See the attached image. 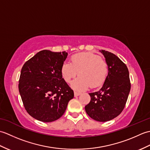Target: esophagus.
Segmentation results:
<instances>
[{"mask_svg": "<svg viewBox=\"0 0 150 150\" xmlns=\"http://www.w3.org/2000/svg\"><path fill=\"white\" fill-rule=\"evenodd\" d=\"M81 95V93L80 92H77V91H74V96L75 97H78L79 95Z\"/></svg>", "mask_w": 150, "mask_h": 150, "instance_id": "esophagus-1", "label": "esophagus"}]
</instances>
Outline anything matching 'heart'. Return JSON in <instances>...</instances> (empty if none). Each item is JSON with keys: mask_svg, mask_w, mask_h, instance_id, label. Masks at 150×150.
<instances>
[{"mask_svg": "<svg viewBox=\"0 0 150 150\" xmlns=\"http://www.w3.org/2000/svg\"><path fill=\"white\" fill-rule=\"evenodd\" d=\"M73 81L71 87L77 91H84L88 88H95L103 84L106 80L108 66L103 59L90 52L75 54L71 57V62L65 61L61 67L63 79L67 83Z\"/></svg>", "mask_w": 150, "mask_h": 150, "instance_id": "b5f03b06", "label": "heart"}]
</instances>
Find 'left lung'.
Returning <instances> with one entry per match:
<instances>
[{
	"mask_svg": "<svg viewBox=\"0 0 150 150\" xmlns=\"http://www.w3.org/2000/svg\"><path fill=\"white\" fill-rule=\"evenodd\" d=\"M108 66V74L99 91L90 93V103L86 112L99 122L113 119L124 110L131 89L129 71L126 65L115 54L102 50Z\"/></svg>",
	"mask_w": 150,
	"mask_h": 150,
	"instance_id": "obj_1",
	"label": "left lung"
}]
</instances>
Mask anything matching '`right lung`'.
<instances>
[{
    "instance_id": "obj_1",
    "label": "right lung",
    "mask_w": 150,
    "mask_h": 150,
    "mask_svg": "<svg viewBox=\"0 0 150 150\" xmlns=\"http://www.w3.org/2000/svg\"><path fill=\"white\" fill-rule=\"evenodd\" d=\"M68 53L44 50L25 62L18 90L27 112L38 120L53 122L62 116L74 93L62 78Z\"/></svg>"
}]
</instances>
